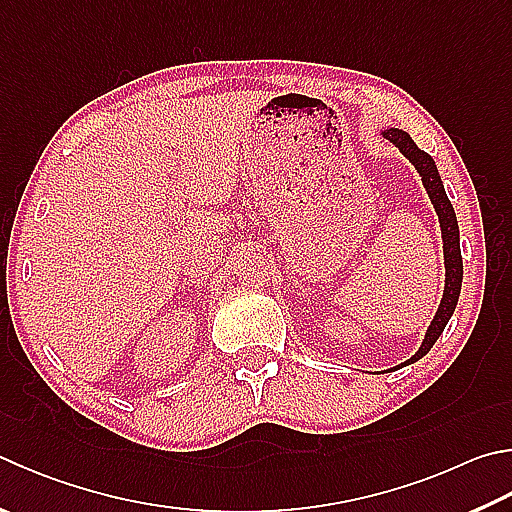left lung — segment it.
Listing matches in <instances>:
<instances>
[{
	"mask_svg": "<svg viewBox=\"0 0 512 512\" xmlns=\"http://www.w3.org/2000/svg\"><path fill=\"white\" fill-rule=\"evenodd\" d=\"M383 136L389 143H394L398 150H401L407 159L414 163V167L421 174V181L425 185L427 194L434 203L436 215H439V224H441V235H443V253H445V291H443V300L439 311H436L434 320L430 324V329L425 333V340L421 349H418L414 356L407 360L416 362L418 358H423L427 351L432 349V345L445 329V324L452 318L454 309H457L459 302V293H461V280H463V262H461V248H459V224H457V215H454V208L448 199V194L443 190V181L439 172H436L434 159L427 152L418 150L416 143L410 138V134L403 132V129H385Z\"/></svg>",
	"mask_w": 512,
	"mask_h": 512,
	"instance_id": "8db88e82",
	"label": "left lung"
}]
</instances>
